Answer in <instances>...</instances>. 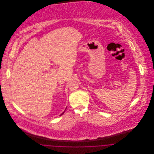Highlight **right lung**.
<instances>
[{
	"mask_svg": "<svg viewBox=\"0 0 154 154\" xmlns=\"http://www.w3.org/2000/svg\"><path fill=\"white\" fill-rule=\"evenodd\" d=\"M65 111H64V112H62V114H60V116H62V114H63V113H64V112H65Z\"/></svg>",
	"mask_w": 154,
	"mask_h": 154,
	"instance_id": "right-lung-1",
	"label": "right lung"
}]
</instances>
